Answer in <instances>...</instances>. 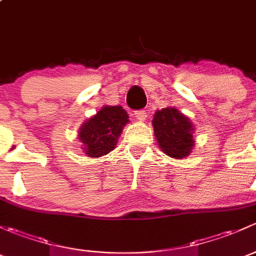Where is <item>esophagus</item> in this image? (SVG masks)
<instances>
[{"instance_id":"34e87169","label":"esophagus","mask_w":256,"mask_h":256,"mask_svg":"<svg viewBox=\"0 0 256 256\" xmlns=\"http://www.w3.org/2000/svg\"><path fill=\"white\" fill-rule=\"evenodd\" d=\"M134 116H136V118L138 120H144L146 118V110H136Z\"/></svg>"}]
</instances>
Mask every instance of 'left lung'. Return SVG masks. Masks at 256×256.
I'll list each match as a JSON object with an SVG mask.
<instances>
[{
	"label": "left lung",
	"instance_id": "8db88e82",
	"mask_svg": "<svg viewBox=\"0 0 256 256\" xmlns=\"http://www.w3.org/2000/svg\"><path fill=\"white\" fill-rule=\"evenodd\" d=\"M152 127L162 152L175 159H182L194 146L191 122L176 108H162L154 114Z\"/></svg>",
	"mask_w": 256,
	"mask_h": 256
}]
</instances>
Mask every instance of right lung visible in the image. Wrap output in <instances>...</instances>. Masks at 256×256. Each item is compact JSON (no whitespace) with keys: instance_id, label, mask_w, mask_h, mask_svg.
I'll list each match as a JSON object with an SVG mask.
<instances>
[{"instance_id":"obj_1","label":"right lung","mask_w":256,"mask_h":256,"mask_svg":"<svg viewBox=\"0 0 256 256\" xmlns=\"http://www.w3.org/2000/svg\"><path fill=\"white\" fill-rule=\"evenodd\" d=\"M128 122V114L122 107L104 106L80 128L78 138L85 146L84 152L91 158L108 154Z\"/></svg>"}]
</instances>
